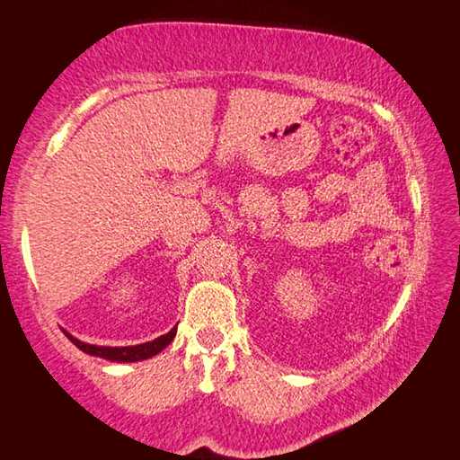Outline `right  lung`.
Returning a JSON list of instances; mask_svg holds the SVG:
<instances>
[{
  "label": "right lung",
  "instance_id": "obj_1",
  "mask_svg": "<svg viewBox=\"0 0 460 460\" xmlns=\"http://www.w3.org/2000/svg\"><path fill=\"white\" fill-rule=\"evenodd\" d=\"M175 331H169L163 337L150 341V342H142V345H134V347H97V345H88V342H82L78 339L70 337V341L76 345L80 351H84L86 355H93V358H101V359H109V361H140V359H148L153 355L161 353L164 347L169 345L175 337Z\"/></svg>",
  "mask_w": 460,
  "mask_h": 460
}]
</instances>
